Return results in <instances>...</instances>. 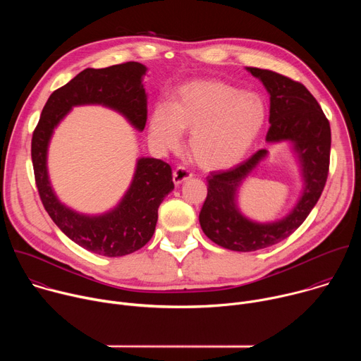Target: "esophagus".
I'll return each instance as SVG.
<instances>
[{
	"label": "esophagus",
	"mask_w": 361,
	"mask_h": 361,
	"mask_svg": "<svg viewBox=\"0 0 361 361\" xmlns=\"http://www.w3.org/2000/svg\"><path fill=\"white\" fill-rule=\"evenodd\" d=\"M191 177H192V173H190L185 167H181V166L177 167L173 173V181L176 185H180L181 183H184L185 180H188Z\"/></svg>",
	"instance_id": "esophagus-1"
}]
</instances>
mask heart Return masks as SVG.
<instances>
[{"instance_id":"obj_1","label":"heart","mask_w":361,"mask_h":361,"mask_svg":"<svg viewBox=\"0 0 361 361\" xmlns=\"http://www.w3.org/2000/svg\"><path fill=\"white\" fill-rule=\"evenodd\" d=\"M266 116L264 101L255 92L219 80H194L174 92L171 106L159 102L152 109L148 135L159 148L176 149L183 131H191L192 160L202 169H228L247 156Z\"/></svg>"}]
</instances>
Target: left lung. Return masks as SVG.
Listing matches in <instances>:
<instances>
[{
  "mask_svg": "<svg viewBox=\"0 0 361 361\" xmlns=\"http://www.w3.org/2000/svg\"><path fill=\"white\" fill-rule=\"evenodd\" d=\"M270 94L269 142L291 141L297 152L304 190L294 209L274 223H255L237 209V188L267 156L259 149L244 163L209 176L207 198L200 212V226L212 241L233 251H255L291 235L317 204L329 176L331 130L317 99L301 82L270 70L247 67Z\"/></svg>",
  "mask_w": 361,
  "mask_h": 361,
  "instance_id": "left-lung-1",
  "label": "left lung"
}]
</instances>
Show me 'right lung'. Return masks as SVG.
<instances>
[{
  "label": "right lung",
  "mask_w": 361,
  "mask_h": 361,
  "mask_svg": "<svg viewBox=\"0 0 361 361\" xmlns=\"http://www.w3.org/2000/svg\"><path fill=\"white\" fill-rule=\"evenodd\" d=\"M145 71V66L135 61L99 70L85 68L49 95L32 133L31 159L45 212L70 240L99 255H127L149 241L160 204L174 188L171 167L163 160L140 159L131 185L117 207L101 216H84L64 205L49 184L48 142L67 113L84 104L110 107L142 131L147 123V94L142 85Z\"/></svg>",
  "instance_id": "1"
}]
</instances>
